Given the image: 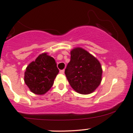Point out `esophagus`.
<instances>
[{
    "label": "esophagus",
    "instance_id": "1",
    "mask_svg": "<svg viewBox=\"0 0 133 133\" xmlns=\"http://www.w3.org/2000/svg\"><path fill=\"white\" fill-rule=\"evenodd\" d=\"M60 73L61 74H64V69H62V70H60Z\"/></svg>",
    "mask_w": 133,
    "mask_h": 133
}]
</instances>
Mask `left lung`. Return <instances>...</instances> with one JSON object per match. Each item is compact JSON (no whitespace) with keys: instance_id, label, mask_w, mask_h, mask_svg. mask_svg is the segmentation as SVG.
<instances>
[{"instance_id":"1","label":"left lung","mask_w":133,"mask_h":133,"mask_svg":"<svg viewBox=\"0 0 133 133\" xmlns=\"http://www.w3.org/2000/svg\"><path fill=\"white\" fill-rule=\"evenodd\" d=\"M102 73L100 62L88 51L80 47L72 50L65 74L76 92L88 94L95 91L101 82Z\"/></svg>"}]
</instances>
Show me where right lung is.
Returning a JSON list of instances; mask_svg holds the SVG:
<instances>
[{
  "mask_svg": "<svg viewBox=\"0 0 133 133\" xmlns=\"http://www.w3.org/2000/svg\"><path fill=\"white\" fill-rule=\"evenodd\" d=\"M58 73L54 58L43 53L27 67L24 81L32 92L41 95L51 89Z\"/></svg>",
  "mask_w": 133,
  "mask_h": 133,
  "instance_id": "add662e5",
  "label": "right lung"
}]
</instances>
